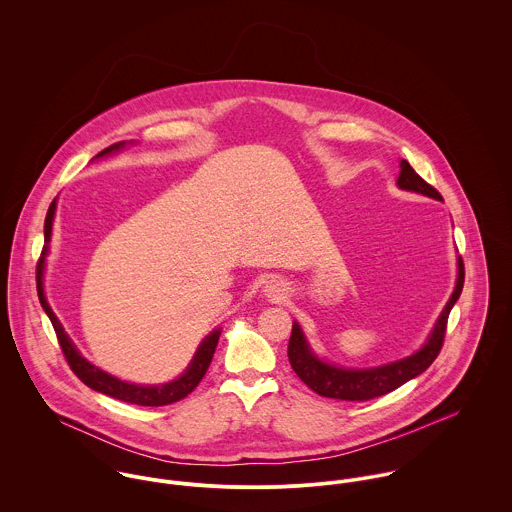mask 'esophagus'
Returning a JSON list of instances; mask_svg holds the SVG:
<instances>
[{
  "instance_id": "obj_1",
  "label": "esophagus",
  "mask_w": 512,
  "mask_h": 512,
  "mask_svg": "<svg viewBox=\"0 0 512 512\" xmlns=\"http://www.w3.org/2000/svg\"><path fill=\"white\" fill-rule=\"evenodd\" d=\"M266 292H268L270 297H278L280 295V288L276 284H270V286H266Z\"/></svg>"
}]
</instances>
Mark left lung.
<instances>
[{
  "mask_svg": "<svg viewBox=\"0 0 512 512\" xmlns=\"http://www.w3.org/2000/svg\"><path fill=\"white\" fill-rule=\"evenodd\" d=\"M398 187L441 201L438 189H434L430 183H426L412 169V165L406 159H402V163H400ZM457 266H459L457 286L451 293L445 309L441 311L428 343L416 355L396 361V363H390V365L376 366V368H363V370L337 368V366L319 361L309 351V345H307L299 325L293 323L292 337H290V345H288V359H290V365L295 370V374L319 396L349 400V402H365V400L384 396V394L400 388L404 382L416 378L438 359L439 351L443 347L449 311L455 305V301L459 299L461 290H463V282H465V268H463L461 256L457 260Z\"/></svg>",
  "mask_w": 512,
  "mask_h": 512,
  "instance_id": "left-lung-1",
  "label": "left lung"
}]
</instances>
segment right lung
Instances as JSON below:
<instances>
[{"instance_id":"1","label":"right lung","mask_w":512,"mask_h":512,"mask_svg":"<svg viewBox=\"0 0 512 512\" xmlns=\"http://www.w3.org/2000/svg\"><path fill=\"white\" fill-rule=\"evenodd\" d=\"M124 146V142H118L114 146L106 147L102 149L96 157L100 155H106L110 151H116L120 147ZM55 209H57V199L49 205V211H47V217H45V246H43V252L39 256V262H37V293H39V301L45 309V313L49 315L53 327H55V333H57V339H59V345H61V351L67 359V363L71 366L74 374L92 390L96 392H102L106 396H112V398H118V400H124L128 404H138V406H167V404H173V402H179L183 400L185 396H189L197 386L199 382L203 380L205 372L209 370V365L213 361V355H215V349H217V343H219L220 331H213L199 347L193 363L187 368V372L169 382V384H161V386H138V384H128V382H122L110 374H106L104 370L96 368L94 365H90L86 359L80 357V353L74 349L69 335L65 333L63 325L59 323L57 315L53 313V309L49 307L47 299H45V293H43V268H45V254H47V244L51 240V228H53V217H55Z\"/></svg>"}]
</instances>
